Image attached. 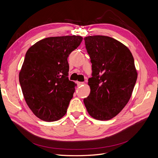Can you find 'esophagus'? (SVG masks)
<instances>
[{"label":"esophagus","mask_w":158,"mask_h":158,"mask_svg":"<svg viewBox=\"0 0 158 158\" xmlns=\"http://www.w3.org/2000/svg\"><path fill=\"white\" fill-rule=\"evenodd\" d=\"M76 83H77V85H78V86H80V85H82L84 84V82H77Z\"/></svg>","instance_id":"obj_1"}]
</instances>
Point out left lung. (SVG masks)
<instances>
[{
  "label": "left lung",
  "instance_id": "obj_1",
  "mask_svg": "<svg viewBox=\"0 0 158 158\" xmlns=\"http://www.w3.org/2000/svg\"><path fill=\"white\" fill-rule=\"evenodd\" d=\"M84 41L92 73L88 79L90 94L84 103L90 116L109 120L131 97L137 79L135 60L130 50L112 37L88 36Z\"/></svg>",
  "mask_w": 158,
  "mask_h": 158
}]
</instances>
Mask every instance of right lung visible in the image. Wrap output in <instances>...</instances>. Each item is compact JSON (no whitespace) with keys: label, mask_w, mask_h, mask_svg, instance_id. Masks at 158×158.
Listing matches in <instances>:
<instances>
[{"label":"right lung","mask_w":158,"mask_h":158,"mask_svg":"<svg viewBox=\"0 0 158 158\" xmlns=\"http://www.w3.org/2000/svg\"><path fill=\"white\" fill-rule=\"evenodd\" d=\"M82 40L78 35L47 37L26 52L19 81L28 107L41 120L55 121L66 114L75 91L68 78L67 59Z\"/></svg>","instance_id":"add662e5"}]
</instances>
